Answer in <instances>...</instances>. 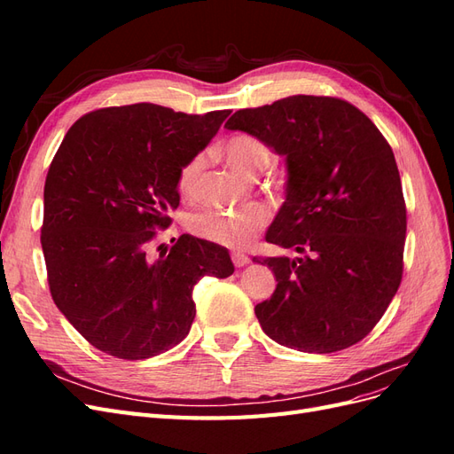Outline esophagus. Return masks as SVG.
I'll use <instances>...</instances> for the list:
<instances>
[{
    "label": "esophagus",
    "mask_w": 454,
    "mask_h": 454,
    "mask_svg": "<svg viewBox=\"0 0 454 454\" xmlns=\"http://www.w3.org/2000/svg\"><path fill=\"white\" fill-rule=\"evenodd\" d=\"M231 259H232V263H235V267H237V269L246 267V265L250 263V257H248V255H244V254H240V252H232Z\"/></svg>",
    "instance_id": "34e87169"
}]
</instances>
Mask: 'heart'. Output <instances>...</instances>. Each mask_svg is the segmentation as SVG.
I'll list each match as a JSON object with an SVG mask.
<instances>
[{"label":"heart","mask_w":454,"mask_h":454,"mask_svg":"<svg viewBox=\"0 0 454 454\" xmlns=\"http://www.w3.org/2000/svg\"><path fill=\"white\" fill-rule=\"evenodd\" d=\"M222 155L229 167L242 174L254 177L269 167L272 153L269 145L252 134H235L222 145ZM206 167L204 153L191 157L177 172V191L184 197H193L200 185V177ZM269 225V210L254 204L248 208L235 212L222 210H202L189 217V229L197 237L210 240L214 244L227 246V248H244L261 231Z\"/></svg>","instance_id":"heart-1"}]
</instances>
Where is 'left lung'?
<instances>
[{
    "instance_id": "8db88e82",
    "label": "left lung",
    "mask_w": 454,
    "mask_h": 454,
    "mask_svg": "<svg viewBox=\"0 0 454 454\" xmlns=\"http://www.w3.org/2000/svg\"><path fill=\"white\" fill-rule=\"evenodd\" d=\"M225 127L257 136L287 164L286 202L265 257L277 290L255 307L263 332L299 352L348 348L377 325L403 274L407 210L390 144L333 96L297 94L239 109Z\"/></svg>"
}]
</instances>
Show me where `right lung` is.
I'll list each match as a JSON object with an SVG mask.
<instances>
[{"label": "right lung", "instance_id": "add662e5", "mask_svg": "<svg viewBox=\"0 0 454 454\" xmlns=\"http://www.w3.org/2000/svg\"><path fill=\"white\" fill-rule=\"evenodd\" d=\"M229 114L102 107L64 136L45 180L41 248L54 305L98 350L121 360L170 350L195 320V284L235 272L225 248L191 235L147 257L180 206L177 172Z\"/></svg>", "mask_w": 454, "mask_h": 454}]
</instances>
